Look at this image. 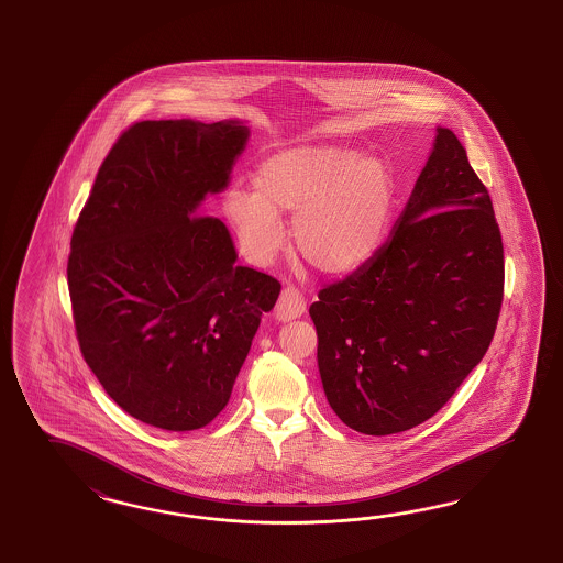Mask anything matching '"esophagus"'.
<instances>
[{"label":"esophagus","instance_id":"34e87169","mask_svg":"<svg viewBox=\"0 0 563 563\" xmlns=\"http://www.w3.org/2000/svg\"><path fill=\"white\" fill-rule=\"evenodd\" d=\"M307 301L303 297V292L297 289L295 285H287L280 297H278V303H276V318L287 322V320H295V318H301L306 313Z\"/></svg>","mask_w":563,"mask_h":563}]
</instances>
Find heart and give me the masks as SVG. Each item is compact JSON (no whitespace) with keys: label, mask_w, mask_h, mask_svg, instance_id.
<instances>
[{"label":"heart","mask_w":563,"mask_h":563,"mask_svg":"<svg viewBox=\"0 0 563 563\" xmlns=\"http://www.w3.org/2000/svg\"><path fill=\"white\" fill-rule=\"evenodd\" d=\"M254 188H231L224 212L256 260L283 245L280 214L292 219L295 247L316 271L344 274L374 254L394 205L390 167L342 146H295L264 158Z\"/></svg>","instance_id":"heart-1"}]
</instances>
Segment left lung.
Masks as SVG:
<instances>
[{
  "label": "left lung",
  "instance_id": "8db88e82",
  "mask_svg": "<svg viewBox=\"0 0 563 563\" xmlns=\"http://www.w3.org/2000/svg\"><path fill=\"white\" fill-rule=\"evenodd\" d=\"M501 301L489 191L454 132L438 128L390 241L309 307L330 407L367 435L421 426L487 353Z\"/></svg>",
  "mask_w": 563,
  "mask_h": 563
}]
</instances>
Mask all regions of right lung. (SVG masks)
<instances>
[{
  "instance_id": "add662e5",
  "label": "right lung",
  "mask_w": 563,
  "mask_h": 563,
  "mask_svg": "<svg viewBox=\"0 0 563 563\" xmlns=\"http://www.w3.org/2000/svg\"><path fill=\"white\" fill-rule=\"evenodd\" d=\"M247 140L239 121H137L99 167L71 233L76 339L104 393L167 431L221 412L280 283L238 266L219 219L200 214L227 188Z\"/></svg>"
}]
</instances>
